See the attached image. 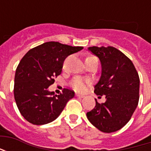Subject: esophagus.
Instances as JSON below:
<instances>
[{
  "mask_svg": "<svg viewBox=\"0 0 151 151\" xmlns=\"http://www.w3.org/2000/svg\"><path fill=\"white\" fill-rule=\"evenodd\" d=\"M76 96L78 97V98H84V95H81V94H78V93L76 94Z\"/></svg>",
  "mask_w": 151,
  "mask_h": 151,
  "instance_id": "obj_1",
  "label": "esophagus"
}]
</instances>
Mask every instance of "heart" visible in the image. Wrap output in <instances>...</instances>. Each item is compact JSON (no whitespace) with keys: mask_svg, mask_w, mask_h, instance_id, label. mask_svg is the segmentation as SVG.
<instances>
[{"mask_svg":"<svg viewBox=\"0 0 151 151\" xmlns=\"http://www.w3.org/2000/svg\"><path fill=\"white\" fill-rule=\"evenodd\" d=\"M91 57V56H89ZM89 85V82L82 78H75L72 81V86L77 91H84Z\"/></svg>","mask_w":151,"mask_h":151,"instance_id":"1","label":"heart"}]
</instances>
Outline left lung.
<instances>
[{"label":"left lung","instance_id":"left-lung-1","mask_svg":"<svg viewBox=\"0 0 151 151\" xmlns=\"http://www.w3.org/2000/svg\"><path fill=\"white\" fill-rule=\"evenodd\" d=\"M99 58L101 77L95 86L97 95H105L106 102L96 104L86 113L89 121L104 133H112L126 124L139 101L140 79L133 62L114 47H90Z\"/></svg>","mask_w":151,"mask_h":151}]
</instances>
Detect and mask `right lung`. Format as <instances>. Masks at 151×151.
I'll use <instances>...</instances> for the list:
<instances>
[{"instance_id": "obj_1", "label": "right lung", "mask_w": 151, "mask_h": 151, "mask_svg": "<svg viewBox=\"0 0 151 151\" xmlns=\"http://www.w3.org/2000/svg\"><path fill=\"white\" fill-rule=\"evenodd\" d=\"M82 48L52 41L32 48L22 58L15 73L14 94L18 110L28 122L36 125L52 122L73 98L72 90L64 89L55 95L47 88L61 73L66 57Z\"/></svg>"}]
</instances>
